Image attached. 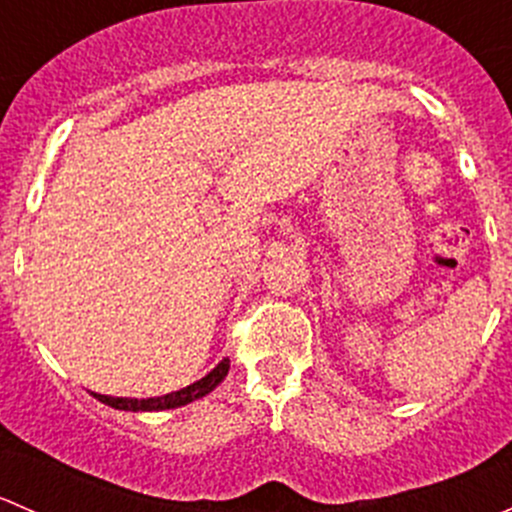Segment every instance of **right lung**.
Segmentation results:
<instances>
[{
	"instance_id": "obj_1",
	"label": "right lung",
	"mask_w": 512,
	"mask_h": 512,
	"mask_svg": "<svg viewBox=\"0 0 512 512\" xmlns=\"http://www.w3.org/2000/svg\"><path fill=\"white\" fill-rule=\"evenodd\" d=\"M227 369H230V359H223L208 376H203L195 384L185 386V389L173 391V394L165 396H156V399H116V396H103V394H94L101 404L111 406V409H121V411H163V409H178V406L190 404V401L200 399V396L210 394L215 386L227 376Z\"/></svg>"
}]
</instances>
